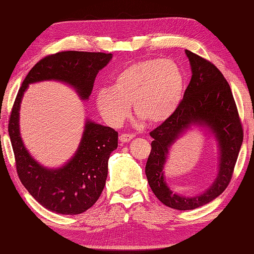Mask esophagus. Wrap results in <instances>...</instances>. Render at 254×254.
<instances>
[{"mask_svg": "<svg viewBox=\"0 0 254 254\" xmlns=\"http://www.w3.org/2000/svg\"><path fill=\"white\" fill-rule=\"evenodd\" d=\"M133 137H134V135L133 134H127V133H122V134L119 136V139L121 142L126 143V142H128V141H131Z\"/></svg>", "mask_w": 254, "mask_h": 254, "instance_id": "obj_1", "label": "esophagus"}]
</instances>
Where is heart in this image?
<instances>
[{"label": "heart", "mask_w": 254, "mask_h": 254, "mask_svg": "<svg viewBox=\"0 0 254 254\" xmlns=\"http://www.w3.org/2000/svg\"><path fill=\"white\" fill-rule=\"evenodd\" d=\"M185 74L170 59L148 58L124 67L114 77L113 87L98 89L97 110L109 126H122L131 112L150 123H160L173 115L183 101Z\"/></svg>", "instance_id": "1"}]
</instances>
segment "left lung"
I'll return each instance as SVG.
<instances>
[{
	"mask_svg": "<svg viewBox=\"0 0 254 254\" xmlns=\"http://www.w3.org/2000/svg\"><path fill=\"white\" fill-rule=\"evenodd\" d=\"M191 66V79L177 111L150 132L151 152L145 175L153 194L168 207L195 209L220 196L232 179L243 142V128L233 94L218 68L191 51H185ZM191 124L204 125L217 136L220 147V169L213 185L199 196L184 197L176 194L165 184L163 166L169 149L176 138Z\"/></svg>",
	"mask_w": 254,
	"mask_h": 254,
	"instance_id": "1",
	"label": "left lung"
}]
</instances>
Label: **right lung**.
Returning <instances> with one entry per match:
<instances>
[{
    "label": "right lung",
    "mask_w": 254,
    "mask_h": 254,
    "mask_svg": "<svg viewBox=\"0 0 254 254\" xmlns=\"http://www.w3.org/2000/svg\"><path fill=\"white\" fill-rule=\"evenodd\" d=\"M112 59V54L62 51L39 60L28 72L12 107L8 135L13 148L16 173L23 186L45 208L63 215H76L91 208L100 198L107 177L111 152L118 148L119 133L110 127L86 120L79 147L65 166L47 169L30 156L19 130V111L29 84L60 80L88 100L97 72Z\"/></svg>",
    "instance_id": "add662e5"
}]
</instances>
